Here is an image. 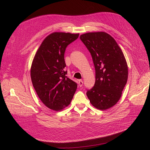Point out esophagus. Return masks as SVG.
I'll list each match as a JSON object with an SVG mask.
<instances>
[{"instance_id": "1", "label": "esophagus", "mask_w": 150, "mask_h": 150, "mask_svg": "<svg viewBox=\"0 0 150 150\" xmlns=\"http://www.w3.org/2000/svg\"><path fill=\"white\" fill-rule=\"evenodd\" d=\"M78 83H79V86H80V87H81V86H83V81L81 80V79H79V80H78Z\"/></svg>"}]
</instances>
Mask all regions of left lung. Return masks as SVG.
Returning <instances> with one entry per match:
<instances>
[{"label":"left lung","mask_w":150,"mask_h":150,"mask_svg":"<svg viewBox=\"0 0 150 150\" xmlns=\"http://www.w3.org/2000/svg\"><path fill=\"white\" fill-rule=\"evenodd\" d=\"M80 39L91 54L96 70L94 86L86 94L94 108L108 110L120 100L127 83L125 57L115 39L105 32L85 33Z\"/></svg>","instance_id":"1"}]
</instances>
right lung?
Here are the masks:
<instances>
[{"mask_svg": "<svg viewBox=\"0 0 150 150\" xmlns=\"http://www.w3.org/2000/svg\"><path fill=\"white\" fill-rule=\"evenodd\" d=\"M79 34L55 32L44 39L30 67L32 83L40 101L52 110L59 111L69 106L77 84L67 78L64 67L66 47Z\"/></svg>", "mask_w": 150, "mask_h": 150, "instance_id": "1", "label": "right lung"}]
</instances>
